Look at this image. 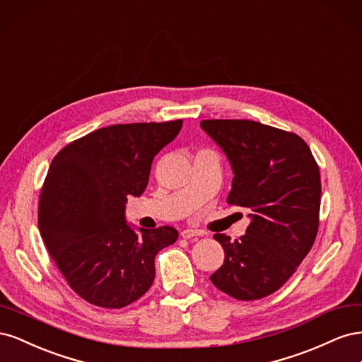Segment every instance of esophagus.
<instances>
[{
	"label": "esophagus",
	"mask_w": 362,
	"mask_h": 362,
	"mask_svg": "<svg viewBox=\"0 0 362 362\" xmlns=\"http://www.w3.org/2000/svg\"><path fill=\"white\" fill-rule=\"evenodd\" d=\"M199 235H202V233L196 231V229H184V231H181L182 238H193V237H199Z\"/></svg>",
	"instance_id": "1"
}]
</instances>
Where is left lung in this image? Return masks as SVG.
<instances>
[{
    "mask_svg": "<svg viewBox=\"0 0 362 362\" xmlns=\"http://www.w3.org/2000/svg\"><path fill=\"white\" fill-rule=\"evenodd\" d=\"M234 173L229 204L249 210L240 240L216 234L225 259L210 276L238 300L275 293L308 254L319 228L320 172L308 145L293 133L254 120H202Z\"/></svg>",
    "mask_w": 362,
    "mask_h": 362,
    "instance_id": "left-lung-1",
    "label": "left lung"
}]
</instances>
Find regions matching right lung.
Returning <instances> with one entry per match:
<instances>
[{"label": "right lung", "instance_id": "obj_1", "mask_svg": "<svg viewBox=\"0 0 362 362\" xmlns=\"http://www.w3.org/2000/svg\"><path fill=\"white\" fill-rule=\"evenodd\" d=\"M182 120L100 128L64 146L51 161L37 223L71 288L92 305L124 308L156 278V255L178 240L172 226L127 223L129 196L145 192L151 164L178 136Z\"/></svg>", "mask_w": 362, "mask_h": 362}]
</instances>
